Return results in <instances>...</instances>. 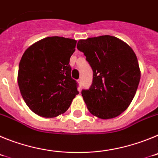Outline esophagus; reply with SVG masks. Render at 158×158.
I'll use <instances>...</instances> for the list:
<instances>
[{
	"label": "esophagus",
	"instance_id": "obj_1",
	"mask_svg": "<svg viewBox=\"0 0 158 158\" xmlns=\"http://www.w3.org/2000/svg\"><path fill=\"white\" fill-rule=\"evenodd\" d=\"M78 84H79V86H80V87H81V85H82V81H81V78H79V79H78Z\"/></svg>",
	"mask_w": 158,
	"mask_h": 158
}]
</instances>
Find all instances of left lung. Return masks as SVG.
Returning a JSON list of instances; mask_svg holds the SVG:
<instances>
[{
    "label": "left lung",
    "instance_id": "1",
    "mask_svg": "<svg viewBox=\"0 0 158 158\" xmlns=\"http://www.w3.org/2000/svg\"><path fill=\"white\" fill-rule=\"evenodd\" d=\"M93 71V83L81 95L91 114L103 119L115 118L128 107L136 93L141 73L135 52L111 35L79 40Z\"/></svg>",
    "mask_w": 158,
    "mask_h": 158
}]
</instances>
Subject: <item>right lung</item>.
<instances>
[{"label":"right lung","mask_w":158,"mask_h":158,"mask_svg":"<svg viewBox=\"0 0 158 158\" xmlns=\"http://www.w3.org/2000/svg\"><path fill=\"white\" fill-rule=\"evenodd\" d=\"M76 43L74 40L52 36L34 43L23 53L18 85L25 103L38 115H61L79 93L69 65Z\"/></svg>","instance_id":"1"}]
</instances>
